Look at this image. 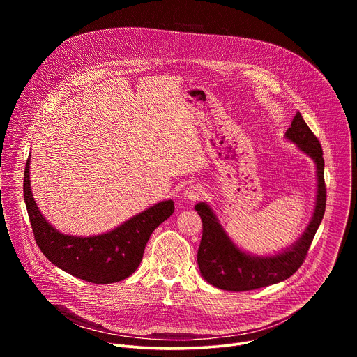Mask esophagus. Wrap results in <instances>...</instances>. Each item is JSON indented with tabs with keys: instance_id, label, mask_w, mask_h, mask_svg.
<instances>
[{
	"instance_id": "obj_1",
	"label": "esophagus",
	"mask_w": 357,
	"mask_h": 357,
	"mask_svg": "<svg viewBox=\"0 0 357 357\" xmlns=\"http://www.w3.org/2000/svg\"><path fill=\"white\" fill-rule=\"evenodd\" d=\"M203 193V188L202 185L199 183H193V185H189L183 193V199L188 200V202H193L196 199H199Z\"/></svg>"
}]
</instances>
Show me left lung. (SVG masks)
Here are the masks:
<instances>
[{
  "mask_svg": "<svg viewBox=\"0 0 357 357\" xmlns=\"http://www.w3.org/2000/svg\"><path fill=\"white\" fill-rule=\"evenodd\" d=\"M285 137L317 164L318 192L312 219L301 238L275 256L256 257L241 251L229 238L209 205L200 202L195 211L202 219V240L197 250V264L202 277L213 287L226 291H250L277 284L289 278L307 259L315 233L324 219L326 206V186L324 178L322 146L298 112Z\"/></svg>",
  "mask_w": 357,
  "mask_h": 357,
  "instance_id": "left-lung-1",
  "label": "left lung"
}]
</instances>
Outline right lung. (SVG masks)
<instances>
[{
    "label": "right lung",
    "mask_w": 357,
    "mask_h": 357,
    "mask_svg": "<svg viewBox=\"0 0 357 357\" xmlns=\"http://www.w3.org/2000/svg\"><path fill=\"white\" fill-rule=\"evenodd\" d=\"M24 199L35 241L45 257L93 284H112L130 277L142 260L152 231L175 211L174 200H164L109 233L93 237L62 234L45 220L36 206L29 183V157L24 172Z\"/></svg>",
    "instance_id": "obj_1"
}]
</instances>
